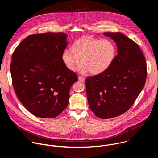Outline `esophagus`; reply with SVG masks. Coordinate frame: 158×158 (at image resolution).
<instances>
[{
	"label": "esophagus",
	"instance_id": "1",
	"mask_svg": "<svg viewBox=\"0 0 158 158\" xmlns=\"http://www.w3.org/2000/svg\"><path fill=\"white\" fill-rule=\"evenodd\" d=\"M78 79H79V81H80L82 82H85V78L83 77L79 76V77H78Z\"/></svg>",
	"mask_w": 158,
	"mask_h": 158
}]
</instances>
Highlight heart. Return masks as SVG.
<instances>
[{
	"label": "heart",
	"instance_id": "heart-1",
	"mask_svg": "<svg viewBox=\"0 0 158 158\" xmlns=\"http://www.w3.org/2000/svg\"><path fill=\"white\" fill-rule=\"evenodd\" d=\"M116 53L115 45L110 40L85 35L73 43L72 50L63 51L62 59L71 71H76L81 62L79 68L81 74L90 72L97 75L109 68L116 57Z\"/></svg>",
	"mask_w": 158,
	"mask_h": 158
}]
</instances>
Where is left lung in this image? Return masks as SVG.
Returning a JSON list of instances; mask_svg holds the SVG:
<instances>
[{"label":"left lung","mask_w":158,"mask_h":158,"mask_svg":"<svg viewBox=\"0 0 158 158\" xmlns=\"http://www.w3.org/2000/svg\"><path fill=\"white\" fill-rule=\"evenodd\" d=\"M118 47V55L109 68L85 80L89 106L101 119L120 116L134 104L147 76L145 57L138 45L120 32H105Z\"/></svg>","instance_id":"8db88e82"}]
</instances>
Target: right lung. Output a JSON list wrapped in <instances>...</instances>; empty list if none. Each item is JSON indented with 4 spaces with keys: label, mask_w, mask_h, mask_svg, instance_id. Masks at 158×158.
<instances>
[{
    "label": "right lung",
    "mask_w": 158,
    "mask_h": 158,
    "mask_svg": "<svg viewBox=\"0 0 158 158\" xmlns=\"http://www.w3.org/2000/svg\"><path fill=\"white\" fill-rule=\"evenodd\" d=\"M67 34H32L22 40L12 54L10 73L18 99L31 113L54 118L67 107L76 74L65 65L62 54Z\"/></svg>",
    "instance_id": "1"
}]
</instances>
